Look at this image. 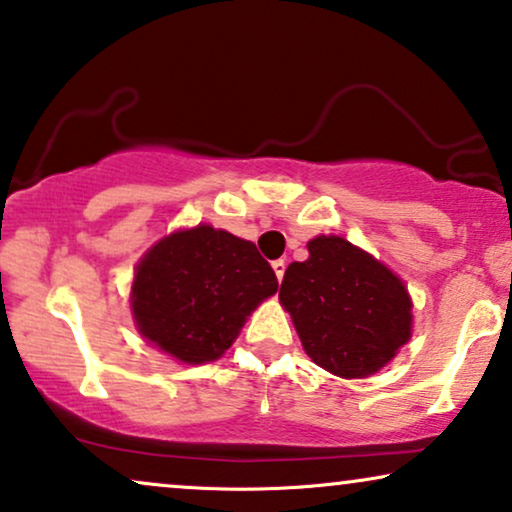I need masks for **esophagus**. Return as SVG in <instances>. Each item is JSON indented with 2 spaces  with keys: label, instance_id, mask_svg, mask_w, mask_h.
Listing matches in <instances>:
<instances>
[{
  "label": "esophagus",
  "instance_id": "34e87169",
  "mask_svg": "<svg viewBox=\"0 0 512 512\" xmlns=\"http://www.w3.org/2000/svg\"><path fill=\"white\" fill-rule=\"evenodd\" d=\"M272 270H275L277 280L282 282V277H284V270H287V263H284V258H277V261H272Z\"/></svg>",
  "mask_w": 512,
  "mask_h": 512
}]
</instances>
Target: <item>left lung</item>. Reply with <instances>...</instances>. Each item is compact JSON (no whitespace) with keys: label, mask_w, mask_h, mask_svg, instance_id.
<instances>
[{"label":"left lung","mask_w":512,"mask_h":512,"mask_svg":"<svg viewBox=\"0 0 512 512\" xmlns=\"http://www.w3.org/2000/svg\"><path fill=\"white\" fill-rule=\"evenodd\" d=\"M308 261L284 272L280 301L317 367L343 378L376 374L411 336L402 280L343 237H315Z\"/></svg>","instance_id":"left-lung-1"}]
</instances>
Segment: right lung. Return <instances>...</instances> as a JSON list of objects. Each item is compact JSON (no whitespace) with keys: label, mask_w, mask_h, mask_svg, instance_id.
<instances>
[{"label":"right lung","mask_w":512,"mask_h":512,"mask_svg":"<svg viewBox=\"0 0 512 512\" xmlns=\"http://www.w3.org/2000/svg\"><path fill=\"white\" fill-rule=\"evenodd\" d=\"M275 291V270L254 242L197 225L164 237L138 263L131 310L159 350L204 364L230 348L247 315Z\"/></svg>","instance_id":"add662e5"}]
</instances>
